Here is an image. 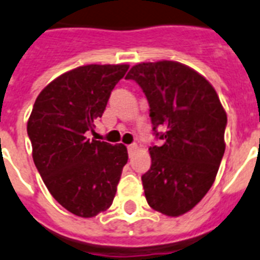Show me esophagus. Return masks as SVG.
Instances as JSON below:
<instances>
[{"instance_id": "1", "label": "esophagus", "mask_w": 260, "mask_h": 260, "mask_svg": "<svg viewBox=\"0 0 260 260\" xmlns=\"http://www.w3.org/2000/svg\"><path fill=\"white\" fill-rule=\"evenodd\" d=\"M138 148V146H137V143H132V145L127 146V151H128V155H132L133 152L135 151Z\"/></svg>"}]
</instances>
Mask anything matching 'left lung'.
Wrapping results in <instances>:
<instances>
[{"label": "left lung", "mask_w": 260, "mask_h": 260, "mask_svg": "<svg viewBox=\"0 0 260 260\" xmlns=\"http://www.w3.org/2000/svg\"><path fill=\"white\" fill-rule=\"evenodd\" d=\"M126 79L147 97L154 135L163 141L148 148L151 167L142 175L146 200L166 216H181L214 183L225 152V110L209 81L177 61L137 64Z\"/></svg>", "instance_id": "1"}]
</instances>
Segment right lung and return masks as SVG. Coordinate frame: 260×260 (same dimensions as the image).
<instances>
[{"label":"right lung","mask_w":260,"mask_h":260,"mask_svg":"<svg viewBox=\"0 0 260 260\" xmlns=\"http://www.w3.org/2000/svg\"><path fill=\"white\" fill-rule=\"evenodd\" d=\"M127 64H89L63 73L37 97L27 122L32 159L50 193L89 218L112 205L127 163L123 145L89 139Z\"/></svg>","instance_id":"obj_1"}]
</instances>
